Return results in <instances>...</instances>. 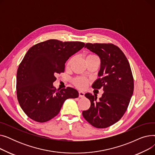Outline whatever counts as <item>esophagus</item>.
<instances>
[{
  "mask_svg": "<svg viewBox=\"0 0 155 155\" xmlns=\"http://www.w3.org/2000/svg\"><path fill=\"white\" fill-rule=\"evenodd\" d=\"M78 94H79V97H84L85 95V93L82 91H79Z\"/></svg>",
  "mask_w": 155,
  "mask_h": 155,
  "instance_id": "esophagus-1",
  "label": "esophagus"
}]
</instances>
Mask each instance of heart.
I'll return each mask as SVG.
<instances>
[{
    "instance_id": "obj_1",
    "label": "heart",
    "mask_w": 155,
    "mask_h": 155,
    "mask_svg": "<svg viewBox=\"0 0 155 155\" xmlns=\"http://www.w3.org/2000/svg\"><path fill=\"white\" fill-rule=\"evenodd\" d=\"M97 58V56L96 55L93 54H89L86 56V60H87L92 59V58ZM72 61H73V58H70L68 61V62L67 63V67H69L70 66V64L72 63ZM73 84H74L78 88L84 89V88H86V87H87V85L88 84V81L86 78H84V77H76V78H75L74 79H73Z\"/></svg>"
}]
</instances>
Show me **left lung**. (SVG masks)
Listing matches in <instances>:
<instances>
[{"label": "left lung", "instance_id": "left-lung-1", "mask_svg": "<svg viewBox=\"0 0 155 155\" xmlns=\"http://www.w3.org/2000/svg\"><path fill=\"white\" fill-rule=\"evenodd\" d=\"M85 48L98 55L101 60L100 77L93 88H103L102 97L87 93L91 107L84 110L85 120L97 128H106L119 121L126 112L134 91V78L124 53L112 43H87Z\"/></svg>", "mask_w": 155, "mask_h": 155}]
</instances>
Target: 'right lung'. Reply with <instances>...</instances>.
I'll return each instance as SVG.
<instances>
[{
    "mask_svg": "<svg viewBox=\"0 0 155 155\" xmlns=\"http://www.w3.org/2000/svg\"><path fill=\"white\" fill-rule=\"evenodd\" d=\"M84 46L80 41L49 39L29 48L19 65L16 78L18 100L28 117L45 123L58 115L67 99L78 97L75 89L60 90L53 83L56 73L64 71L65 62Z\"/></svg>",
    "mask_w": 155,
    "mask_h": 155,
    "instance_id": "right-lung-1",
    "label": "right lung"
}]
</instances>
